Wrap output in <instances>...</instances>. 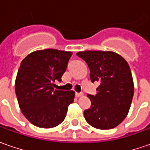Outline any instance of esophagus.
<instances>
[{
	"label": "esophagus",
	"instance_id": "34e87169",
	"mask_svg": "<svg viewBox=\"0 0 150 150\" xmlns=\"http://www.w3.org/2000/svg\"><path fill=\"white\" fill-rule=\"evenodd\" d=\"M75 95H76L77 98H80V97H82L83 94L82 93H76V94H75Z\"/></svg>",
	"mask_w": 150,
	"mask_h": 150
}]
</instances>
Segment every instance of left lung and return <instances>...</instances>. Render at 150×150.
Masks as SVG:
<instances>
[{
  "label": "left lung",
  "instance_id": "obj_1",
  "mask_svg": "<svg viewBox=\"0 0 150 150\" xmlns=\"http://www.w3.org/2000/svg\"><path fill=\"white\" fill-rule=\"evenodd\" d=\"M77 55L87 62L91 81L100 83L95 96L88 94L91 107L83 112L86 121L98 129L117 127L127 117L134 96L128 62L111 51H83Z\"/></svg>",
  "mask_w": 150,
  "mask_h": 150
}]
</instances>
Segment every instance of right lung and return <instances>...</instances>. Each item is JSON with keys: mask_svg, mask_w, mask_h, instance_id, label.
Returning a JSON list of instances; mask_svg holds the SVG:
<instances>
[{"mask_svg": "<svg viewBox=\"0 0 150 150\" xmlns=\"http://www.w3.org/2000/svg\"><path fill=\"white\" fill-rule=\"evenodd\" d=\"M72 54L57 49L38 50L21 61L15 82L16 95L21 111L33 125L51 129L64 120L75 93L54 89V83L62 81Z\"/></svg>", "mask_w": 150, "mask_h": 150, "instance_id": "obj_1", "label": "right lung"}]
</instances>
